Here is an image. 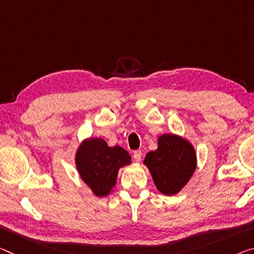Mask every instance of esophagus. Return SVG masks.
Listing matches in <instances>:
<instances>
[{
  "label": "esophagus",
  "instance_id": "34e87169",
  "mask_svg": "<svg viewBox=\"0 0 254 254\" xmlns=\"http://www.w3.org/2000/svg\"><path fill=\"white\" fill-rule=\"evenodd\" d=\"M132 159H134L136 162H139L140 159H142V152L139 150L134 151V153H132Z\"/></svg>",
  "mask_w": 254,
  "mask_h": 254
}]
</instances>
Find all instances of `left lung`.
I'll return each instance as SVG.
<instances>
[{
    "instance_id": "8db88e82",
    "label": "left lung",
    "mask_w": 254,
    "mask_h": 254,
    "mask_svg": "<svg viewBox=\"0 0 254 254\" xmlns=\"http://www.w3.org/2000/svg\"><path fill=\"white\" fill-rule=\"evenodd\" d=\"M143 163L150 170L159 192L175 195L192 178L197 165L196 152L183 136L163 134L158 137V149L150 151Z\"/></svg>"
}]
</instances>
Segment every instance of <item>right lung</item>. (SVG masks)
<instances>
[{
	"instance_id": "right-lung-1",
	"label": "right lung",
	"mask_w": 254,
	"mask_h": 254,
	"mask_svg": "<svg viewBox=\"0 0 254 254\" xmlns=\"http://www.w3.org/2000/svg\"><path fill=\"white\" fill-rule=\"evenodd\" d=\"M75 163L81 181L92 193L105 197L114 192L119 169L129 166L131 157L122 146H109L103 138L88 137L77 147Z\"/></svg>"
}]
</instances>
